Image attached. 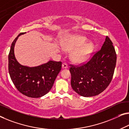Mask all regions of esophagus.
Wrapping results in <instances>:
<instances>
[{"label":"esophagus","instance_id":"34e87169","mask_svg":"<svg viewBox=\"0 0 129 129\" xmlns=\"http://www.w3.org/2000/svg\"><path fill=\"white\" fill-rule=\"evenodd\" d=\"M68 68V65L66 63H63L62 64V69H67Z\"/></svg>","mask_w":129,"mask_h":129}]
</instances>
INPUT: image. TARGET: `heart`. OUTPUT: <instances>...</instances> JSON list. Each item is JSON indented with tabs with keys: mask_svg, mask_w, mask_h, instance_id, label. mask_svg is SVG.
Here are the masks:
<instances>
[{
	"mask_svg": "<svg viewBox=\"0 0 129 129\" xmlns=\"http://www.w3.org/2000/svg\"><path fill=\"white\" fill-rule=\"evenodd\" d=\"M86 40L84 37L74 36L71 37L68 42L63 45V50L66 52H71L74 49L71 56L73 62L76 63L85 62L89 58L93 50V44L92 43H86Z\"/></svg>",
	"mask_w": 129,
	"mask_h": 129,
	"instance_id": "heart-1",
	"label": "heart"
}]
</instances>
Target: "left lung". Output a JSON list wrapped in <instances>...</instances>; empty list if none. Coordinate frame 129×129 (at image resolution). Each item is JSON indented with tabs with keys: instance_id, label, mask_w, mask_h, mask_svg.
<instances>
[{
	"instance_id": "1",
	"label": "left lung",
	"mask_w": 129,
	"mask_h": 129,
	"mask_svg": "<svg viewBox=\"0 0 129 129\" xmlns=\"http://www.w3.org/2000/svg\"><path fill=\"white\" fill-rule=\"evenodd\" d=\"M116 55L112 41L106 36L102 48L86 64L70 68L71 85L83 97L98 95L107 88L116 66Z\"/></svg>"
}]
</instances>
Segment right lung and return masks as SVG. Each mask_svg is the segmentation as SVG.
Here are the masks:
<instances>
[{"label": "right lung", "mask_w": 129, "mask_h": 129, "mask_svg": "<svg viewBox=\"0 0 129 129\" xmlns=\"http://www.w3.org/2000/svg\"><path fill=\"white\" fill-rule=\"evenodd\" d=\"M20 33L12 43L9 55V71L14 85L22 94L31 98L44 96L51 89L61 70L62 62L49 60L35 67L21 64L15 58L14 47Z\"/></svg>", "instance_id": "1"}]
</instances>
